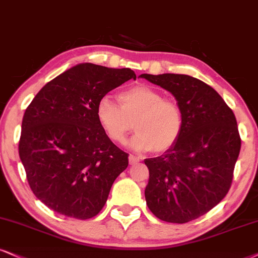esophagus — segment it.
<instances>
[{"mask_svg": "<svg viewBox=\"0 0 258 258\" xmlns=\"http://www.w3.org/2000/svg\"><path fill=\"white\" fill-rule=\"evenodd\" d=\"M139 161H140V159H139L138 157H135V155H132V154L129 155V164H130V165L138 164Z\"/></svg>", "mask_w": 258, "mask_h": 258, "instance_id": "1", "label": "esophagus"}]
</instances>
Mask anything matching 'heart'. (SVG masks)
Wrapping results in <instances>:
<instances>
[{
    "instance_id": "obj_1",
    "label": "heart",
    "mask_w": 258,
    "mask_h": 258,
    "mask_svg": "<svg viewBox=\"0 0 258 258\" xmlns=\"http://www.w3.org/2000/svg\"><path fill=\"white\" fill-rule=\"evenodd\" d=\"M119 106L110 98L98 101L95 116L100 128L111 141L123 144L133 130L130 141L135 151H167L179 140L184 129V114L177 101L166 99L149 86L139 85L118 95Z\"/></svg>"
}]
</instances>
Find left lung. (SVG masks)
I'll use <instances>...</instances> for the list:
<instances>
[{"instance_id": "obj_1", "label": "left lung", "mask_w": 258, "mask_h": 258, "mask_svg": "<svg viewBox=\"0 0 258 258\" xmlns=\"http://www.w3.org/2000/svg\"><path fill=\"white\" fill-rule=\"evenodd\" d=\"M172 93L184 114L178 141L163 155L145 159L149 170L145 197L155 217L185 224L226 196L240 152L236 116L211 86L183 74H142Z\"/></svg>"}]
</instances>
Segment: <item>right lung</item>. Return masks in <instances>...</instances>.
Returning <instances> with one entry per match:
<instances>
[{
	"label": "right lung",
	"mask_w": 258,
	"mask_h": 258,
	"mask_svg": "<svg viewBox=\"0 0 258 258\" xmlns=\"http://www.w3.org/2000/svg\"><path fill=\"white\" fill-rule=\"evenodd\" d=\"M130 79L129 68L80 63L47 82L25 111L19 155L31 190L53 212L95 217L128 167V154L100 128L95 109Z\"/></svg>",
	"instance_id": "1"
}]
</instances>
